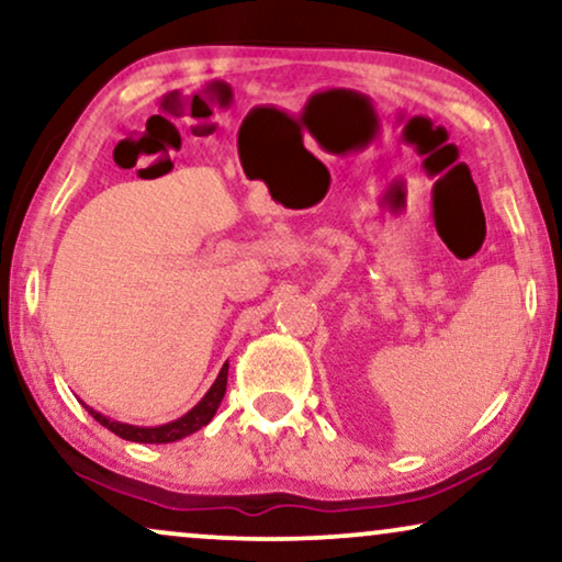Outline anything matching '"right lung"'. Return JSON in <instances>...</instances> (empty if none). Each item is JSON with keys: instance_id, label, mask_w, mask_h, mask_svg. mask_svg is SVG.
Masks as SVG:
<instances>
[{"instance_id": "obj_1", "label": "right lung", "mask_w": 562, "mask_h": 562, "mask_svg": "<svg viewBox=\"0 0 562 562\" xmlns=\"http://www.w3.org/2000/svg\"><path fill=\"white\" fill-rule=\"evenodd\" d=\"M225 389H227V363L222 366L217 381L212 383V389L206 391V396L194 406V409H191L189 414H183L181 419L168 422V425H160V427L122 425V422H112V419L102 417V414L89 409V406H87V409H89L91 417L99 422V425L106 427L114 435H120L122 440H130V442H176V440H181V437H187L191 432H196V429H202L204 425H210V419L214 417V412H217L222 396H225Z\"/></svg>"}]
</instances>
